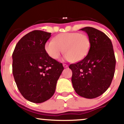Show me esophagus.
<instances>
[{"instance_id":"1","label":"esophagus","mask_w":124,"mask_h":124,"mask_svg":"<svg viewBox=\"0 0 124 124\" xmlns=\"http://www.w3.org/2000/svg\"><path fill=\"white\" fill-rule=\"evenodd\" d=\"M63 67H64V68H68V65H66V64H63Z\"/></svg>"}]
</instances>
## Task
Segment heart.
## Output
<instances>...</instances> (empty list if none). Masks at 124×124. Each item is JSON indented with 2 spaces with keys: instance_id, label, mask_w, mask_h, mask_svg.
I'll return each instance as SVG.
<instances>
[{
  "instance_id": "b5f03b06",
  "label": "heart",
  "mask_w": 124,
  "mask_h": 124,
  "mask_svg": "<svg viewBox=\"0 0 124 124\" xmlns=\"http://www.w3.org/2000/svg\"><path fill=\"white\" fill-rule=\"evenodd\" d=\"M90 39L87 35L79 32H63L56 35L54 41H48L44 46L49 57L57 59L64 51L67 61L78 62L85 58L90 47Z\"/></svg>"
}]
</instances>
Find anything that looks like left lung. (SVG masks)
I'll return each mask as SVG.
<instances>
[{"mask_svg": "<svg viewBox=\"0 0 124 124\" xmlns=\"http://www.w3.org/2000/svg\"><path fill=\"white\" fill-rule=\"evenodd\" d=\"M87 34L90 47L85 58L71 64L72 83L76 93L86 99L101 96L111 83L116 60L111 41L102 31L86 27L80 29Z\"/></svg>", "mask_w": 124, "mask_h": 124, "instance_id": "left-lung-1", "label": "left lung"}]
</instances>
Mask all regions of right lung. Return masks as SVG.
Wrapping results in <instances>:
<instances>
[{
	"label": "right lung",
	"mask_w": 124,
	"mask_h": 124,
	"mask_svg": "<svg viewBox=\"0 0 124 124\" xmlns=\"http://www.w3.org/2000/svg\"><path fill=\"white\" fill-rule=\"evenodd\" d=\"M51 34L41 30L30 32L20 39L12 55L13 75L18 90L32 103H43L53 96L64 69L44 49Z\"/></svg>",
	"instance_id": "right-lung-1"
}]
</instances>
